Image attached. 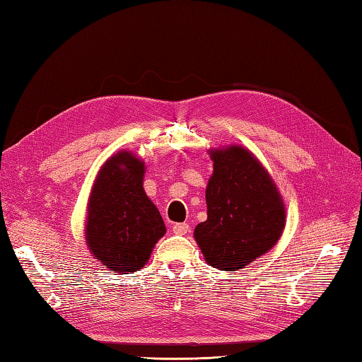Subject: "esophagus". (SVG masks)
Here are the masks:
<instances>
[{
  "label": "esophagus",
  "instance_id": "34e87169",
  "mask_svg": "<svg viewBox=\"0 0 362 362\" xmlns=\"http://www.w3.org/2000/svg\"><path fill=\"white\" fill-rule=\"evenodd\" d=\"M173 232L175 233V235H187L188 232H189V226L188 224H185V222H180V224H174L173 226Z\"/></svg>",
  "mask_w": 362,
  "mask_h": 362
}]
</instances>
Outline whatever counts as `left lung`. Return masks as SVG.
<instances>
[{"label": "left lung", "mask_w": 362, "mask_h": 362, "mask_svg": "<svg viewBox=\"0 0 362 362\" xmlns=\"http://www.w3.org/2000/svg\"><path fill=\"white\" fill-rule=\"evenodd\" d=\"M206 221L194 238L205 261L236 271L272 249L284 228V205L259 161L241 146L211 151Z\"/></svg>", "instance_id": "1"}]
</instances>
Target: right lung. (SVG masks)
<instances>
[{"instance_id":"add662e5","label":"right lung","mask_w":362,"mask_h":362,"mask_svg":"<svg viewBox=\"0 0 362 362\" xmlns=\"http://www.w3.org/2000/svg\"><path fill=\"white\" fill-rule=\"evenodd\" d=\"M144 163L130 152L107 160L91 189L87 244L99 263L119 274L141 269L166 227L143 189Z\"/></svg>"}]
</instances>
